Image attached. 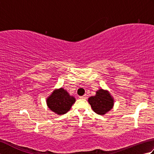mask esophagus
Segmentation results:
<instances>
[{
	"instance_id": "1",
	"label": "esophagus",
	"mask_w": 154,
	"mask_h": 154,
	"mask_svg": "<svg viewBox=\"0 0 154 154\" xmlns=\"http://www.w3.org/2000/svg\"><path fill=\"white\" fill-rule=\"evenodd\" d=\"M79 98H80V99H87V94H85V95H83V96L79 97Z\"/></svg>"
}]
</instances>
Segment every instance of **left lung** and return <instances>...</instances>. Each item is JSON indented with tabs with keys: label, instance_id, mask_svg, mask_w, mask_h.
I'll return each mask as SVG.
<instances>
[{
	"label": "left lung",
	"instance_id": "8db88e82",
	"mask_svg": "<svg viewBox=\"0 0 154 154\" xmlns=\"http://www.w3.org/2000/svg\"><path fill=\"white\" fill-rule=\"evenodd\" d=\"M89 103L95 113L104 115L112 109L114 99L110 93L106 90L100 89L98 90L94 96L88 99Z\"/></svg>",
	"mask_w": 154,
	"mask_h": 154
}]
</instances>
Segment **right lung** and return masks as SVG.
Here are the masks:
<instances>
[{"label":"right lung","instance_id":"obj_1","mask_svg":"<svg viewBox=\"0 0 154 154\" xmlns=\"http://www.w3.org/2000/svg\"><path fill=\"white\" fill-rule=\"evenodd\" d=\"M75 102V98L63 88L54 90L46 100L49 109L59 115L67 112Z\"/></svg>","mask_w":154,"mask_h":154}]
</instances>
